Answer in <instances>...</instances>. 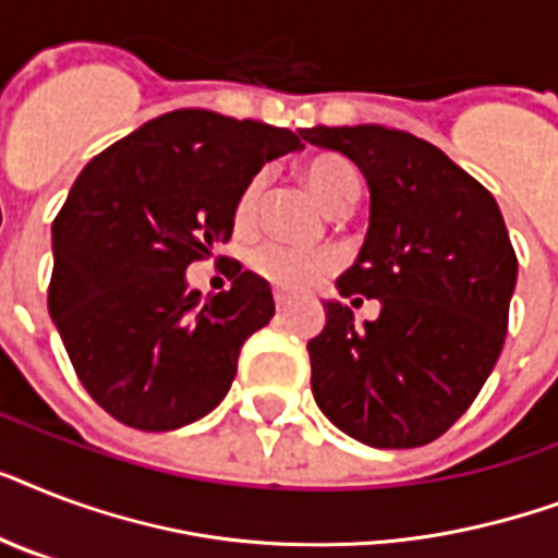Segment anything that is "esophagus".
I'll use <instances>...</instances> for the list:
<instances>
[{
    "label": "esophagus",
    "instance_id": "34e87169",
    "mask_svg": "<svg viewBox=\"0 0 558 558\" xmlns=\"http://www.w3.org/2000/svg\"><path fill=\"white\" fill-rule=\"evenodd\" d=\"M275 306H278V313H283L289 306V298L283 295V292H275Z\"/></svg>",
    "mask_w": 558,
    "mask_h": 558
}]
</instances>
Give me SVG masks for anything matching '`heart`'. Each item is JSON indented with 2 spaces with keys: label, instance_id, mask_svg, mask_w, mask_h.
<instances>
[{
  "label": "heart",
  "instance_id": "1",
  "mask_svg": "<svg viewBox=\"0 0 558 558\" xmlns=\"http://www.w3.org/2000/svg\"><path fill=\"white\" fill-rule=\"evenodd\" d=\"M304 185L313 191V196L322 202L327 210L348 208L353 205L362 191L356 168L348 159H341L336 153H322L304 165L301 170ZM263 191H266V173H254L243 185L240 196L234 202V226L240 231L254 226L257 210H260ZM339 257L332 252H315V248H295V245L283 243H263L260 248H254L248 257L252 266L260 278H266L271 287L283 289V292H304V289L315 287L318 280L327 278L336 269Z\"/></svg>",
  "mask_w": 558,
  "mask_h": 558
}]
</instances>
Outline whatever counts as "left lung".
I'll use <instances>...</instances> for the list:
<instances>
[{"label": "left lung", "instance_id": "1", "mask_svg": "<svg viewBox=\"0 0 558 558\" xmlns=\"http://www.w3.org/2000/svg\"><path fill=\"white\" fill-rule=\"evenodd\" d=\"M301 138L348 156L371 191V222L341 298H379L356 324L324 301L310 339L322 414L373 449L437 440L475 402L501 356L519 260L501 208L434 144L379 124L313 126Z\"/></svg>", "mask_w": 558, "mask_h": 558}]
</instances>
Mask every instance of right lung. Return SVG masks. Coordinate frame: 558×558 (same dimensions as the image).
<instances>
[{
    "label": "right lung",
    "instance_id": "right-lung-1",
    "mask_svg": "<svg viewBox=\"0 0 558 558\" xmlns=\"http://www.w3.org/2000/svg\"><path fill=\"white\" fill-rule=\"evenodd\" d=\"M301 147L280 126L177 109L81 170L51 226L48 313L83 388L116 420L173 432L222 402L275 298L240 263L231 289L208 298L185 271L231 240L245 182Z\"/></svg>",
    "mask_w": 558,
    "mask_h": 558
}]
</instances>
